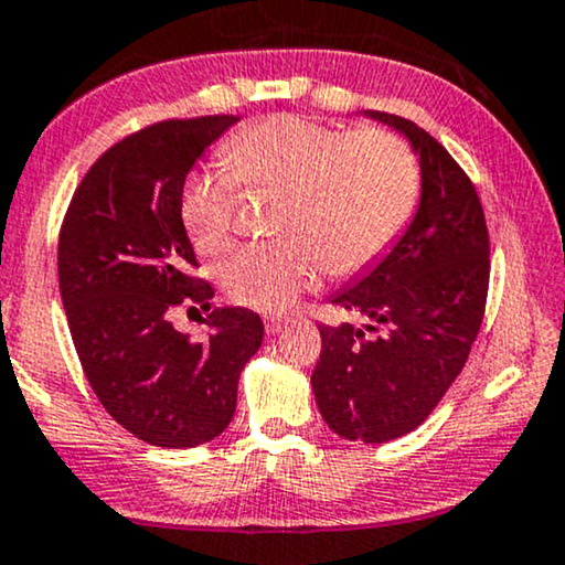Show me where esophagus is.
Instances as JSON below:
<instances>
[{
    "label": "esophagus",
    "instance_id": "1",
    "mask_svg": "<svg viewBox=\"0 0 565 565\" xmlns=\"http://www.w3.org/2000/svg\"><path fill=\"white\" fill-rule=\"evenodd\" d=\"M285 324H288V319H282V317H271L264 322V327H267V335H277Z\"/></svg>",
    "mask_w": 565,
    "mask_h": 565
}]
</instances>
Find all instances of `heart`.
I'll use <instances>...</instances> for the list:
<instances>
[{
    "mask_svg": "<svg viewBox=\"0 0 565 565\" xmlns=\"http://www.w3.org/2000/svg\"><path fill=\"white\" fill-rule=\"evenodd\" d=\"M227 170H199L183 188L185 230L201 254L230 246L243 185L282 188L277 227L294 233L243 246L222 267L230 298L280 315L327 267L353 275L398 238L419 193V164L382 128L340 134L301 115H271L222 146Z\"/></svg>",
    "mask_w": 565,
    "mask_h": 565,
    "instance_id": "obj_1",
    "label": "heart"
}]
</instances>
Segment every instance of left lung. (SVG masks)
<instances>
[{
  "label": "left lung",
  "mask_w": 565,
  "mask_h": 565,
  "mask_svg": "<svg viewBox=\"0 0 565 565\" xmlns=\"http://www.w3.org/2000/svg\"><path fill=\"white\" fill-rule=\"evenodd\" d=\"M364 117L419 157V206L387 254L332 294L369 322L319 324L311 390L340 437L387 443L419 427L461 374L484 317L490 238L477 188L445 146L398 115Z\"/></svg>",
  "instance_id": "left-lung-1"
}]
</instances>
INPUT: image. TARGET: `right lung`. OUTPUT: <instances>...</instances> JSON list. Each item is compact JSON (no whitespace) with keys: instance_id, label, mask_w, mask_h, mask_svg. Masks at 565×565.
<instances>
[{"instance_id":"add662e5","label":"right lung","mask_w":565,"mask_h":565,"mask_svg":"<svg viewBox=\"0 0 565 565\" xmlns=\"http://www.w3.org/2000/svg\"><path fill=\"white\" fill-rule=\"evenodd\" d=\"M235 122L167 120L122 138L86 172L62 222L60 294L88 385L157 448H196L227 429L264 338L254 311L212 309V285L191 277L199 264L180 214L191 167ZM178 305L210 311L206 344L171 327Z\"/></svg>"}]
</instances>
